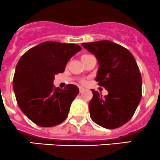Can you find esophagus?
Here are the masks:
<instances>
[{
    "label": "esophagus",
    "mask_w": 160,
    "mask_h": 160,
    "mask_svg": "<svg viewBox=\"0 0 160 160\" xmlns=\"http://www.w3.org/2000/svg\"><path fill=\"white\" fill-rule=\"evenodd\" d=\"M84 91H85V88H82V87H80V88H79V92H80V93H81V92H83Z\"/></svg>",
    "instance_id": "34e87169"
}]
</instances>
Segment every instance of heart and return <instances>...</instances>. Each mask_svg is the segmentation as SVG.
<instances>
[{
    "instance_id": "obj_1",
    "label": "heart",
    "mask_w": 160,
    "mask_h": 160,
    "mask_svg": "<svg viewBox=\"0 0 160 160\" xmlns=\"http://www.w3.org/2000/svg\"><path fill=\"white\" fill-rule=\"evenodd\" d=\"M88 56H89V55H83V56H82V58H85V57H88Z\"/></svg>"
}]
</instances>
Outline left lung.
<instances>
[{
	"label": "left lung",
	"mask_w": 160,
	"mask_h": 160,
	"mask_svg": "<svg viewBox=\"0 0 160 160\" xmlns=\"http://www.w3.org/2000/svg\"><path fill=\"white\" fill-rule=\"evenodd\" d=\"M82 45L97 59L96 81L108 92L102 97L91 89L90 118L107 129L124 125L132 118L142 98V77L135 59L128 50L110 40Z\"/></svg>",
	"instance_id": "obj_1"
}]
</instances>
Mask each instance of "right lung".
<instances>
[{
	"instance_id": "right-lung-1",
	"label": "right lung",
	"mask_w": 160,
	"mask_h": 160,
	"mask_svg": "<svg viewBox=\"0 0 160 160\" xmlns=\"http://www.w3.org/2000/svg\"><path fill=\"white\" fill-rule=\"evenodd\" d=\"M81 50L77 44L47 41L28 50L18 61L13 79L15 97L23 113L37 125L53 127L67 118L79 90L72 84L61 89L53 80Z\"/></svg>"
}]
</instances>
